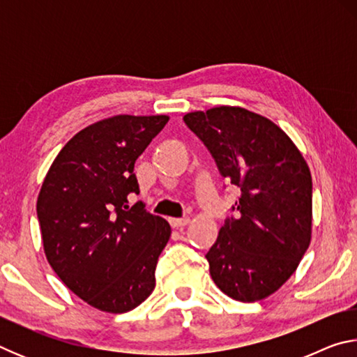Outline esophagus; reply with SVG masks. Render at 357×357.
Instances as JSON below:
<instances>
[{"mask_svg":"<svg viewBox=\"0 0 357 357\" xmlns=\"http://www.w3.org/2000/svg\"><path fill=\"white\" fill-rule=\"evenodd\" d=\"M189 222H190L189 217H183V219H170V225L173 228H181V227H185Z\"/></svg>","mask_w":357,"mask_h":357,"instance_id":"esophagus-1","label":"esophagus"}]
</instances>
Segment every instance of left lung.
Instances as JSON below:
<instances>
[{"instance_id": "8db88e82", "label": "left lung", "mask_w": 357, "mask_h": 357, "mask_svg": "<svg viewBox=\"0 0 357 357\" xmlns=\"http://www.w3.org/2000/svg\"><path fill=\"white\" fill-rule=\"evenodd\" d=\"M187 124L241 198L206 253L209 273L229 298H268L298 268L310 244L312 176L289 137L241 107L192 112Z\"/></svg>"}]
</instances>
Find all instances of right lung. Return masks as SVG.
Wrapping results in <instances>:
<instances>
[{"instance_id": "1", "label": "right lung", "mask_w": 357, "mask_h": 357, "mask_svg": "<svg viewBox=\"0 0 357 357\" xmlns=\"http://www.w3.org/2000/svg\"><path fill=\"white\" fill-rule=\"evenodd\" d=\"M167 123L165 114H118L88 126L59 151L39 192L48 263L99 310L129 312L155 287L172 228L142 202L130 206L129 197L140 193L135 160Z\"/></svg>"}]
</instances>
